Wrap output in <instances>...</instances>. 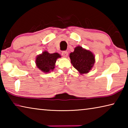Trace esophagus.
Instances as JSON below:
<instances>
[{
	"mask_svg": "<svg viewBox=\"0 0 128 128\" xmlns=\"http://www.w3.org/2000/svg\"><path fill=\"white\" fill-rule=\"evenodd\" d=\"M62 55L64 56V57L66 58L67 56H68V52L66 51H65L62 52Z\"/></svg>",
	"mask_w": 128,
	"mask_h": 128,
	"instance_id": "obj_1",
	"label": "esophagus"
}]
</instances>
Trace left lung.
<instances>
[{"mask_svg": "<svg viewBox=\"0 0 128 128\" xmlns=\"http://www.w3.org/2000/svg\"><path fill=\"white\" fill-rule=\"evenodd\" d=\"M71 63L80 74H86L92 70L95 62V55L92 51L82 48L75 47L69 55Z\"/></svg>", "mask_w": 128, "mask_h": 128, "instance_id": "left-lung-1", "label": "left lung"}]
</instances>
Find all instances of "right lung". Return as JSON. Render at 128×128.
I'll list each match as a JSON object with an SVG mask.
<instances>
[{
	"label": "right lung",
	"instance_id": "add662e5",
	"mask_svg": "<svg viewBox=\"0 0 128 128\" xmlns=\"http://www.w3.org/2000/svg\"><path fill=\"white\" fill-rule=\"evenodd\" d=\"M60 58L61 55L57 52L50 54L48 51H44L36 57V66L42 72L50 73L54 70L56 60Z\"/></svg>",
	"mask_w": 128,
	"mask_h": 128
}]
</instances>
